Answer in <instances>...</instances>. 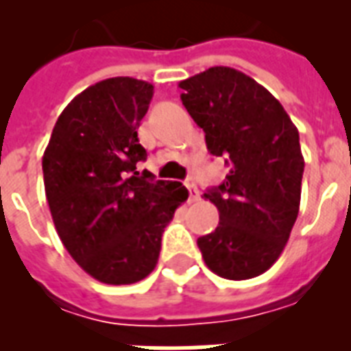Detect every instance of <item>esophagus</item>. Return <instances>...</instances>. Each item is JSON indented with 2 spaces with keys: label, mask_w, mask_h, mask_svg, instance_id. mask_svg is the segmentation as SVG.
<instances>
[{
  "label": "esophagus",
  "mask_w": 351,
  "mask_h": 351,
  "mask_svg": "<svg viewBox=\"0 0 351 351\" xmlns=\"http://www.w3.org/2000/svg\"><path fill=\"white\" fill-rule=\"evenodd\" d=\"M186 187L189 189V202H198L200 200V191L197 189V186H195V182L189 178V180H186Z\"/></svg>",
  "instance_id": "esophagus-1"
}]
</instances>
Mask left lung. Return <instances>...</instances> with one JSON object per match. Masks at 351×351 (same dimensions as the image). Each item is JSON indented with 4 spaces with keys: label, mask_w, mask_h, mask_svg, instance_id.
<instances>
[{
    "label": "left lung",
    "mask_w": 351,
    "mask_h": 351,
    "mask_svg": "<svg viewBox=\"0 0 351 351\" xmlns=\"http://www.w3.org/2000/svg\"><path fill=\"white\" fill-rule=\"evenodd\" d=\"M178 87L208 151L230 165L226 180L204 193L220 215L217 230L197 240L204 262L230 280L256 277L280 256L299 215V131L280 101L237 69L211 67Z\"/></svg>",
    "instance_id": "1"
}]
</instances>
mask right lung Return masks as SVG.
Masks as SVG:
<instances>
[{
  "label": "right lung",
  "mask_w": 351,
  "mask_h": 351,
  "mask_svg": "<svg viewBox=\"0 0 351 351\" xmlns=\"http://www.w3.org/2000/svg\"><path fill=\"white\" fill-rule=\"evenodd\" d=\"M153 85L118 76L80 93L58 118L43 153V182L65 250L104 284H134L153 271L162 233L187 200L180 182L136 171L147 158L138 127Z\"/></svg>",
  "instance_id": "add662e5"
}]
</instances>
